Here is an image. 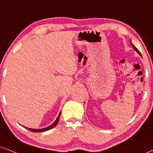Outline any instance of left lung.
Masks as SVG:
<instances>
[{
    "instance_id": "left-lung-1",
    "label": "left lung",
    "mask_w": 153,
    "mask_h": 153,
    "mask_svg": "<svg viewBox=\"0 0 153 153\" xmlns=\"http://www.w3.org/2000/svg\"><path fill=\"white\" fill-rule=\"evenodd\" d=\"M131 45H132V46H133V49H134L135 50H136V51H137V52H138V53H139V54H140V55L141 56V54H140V51H139V50L138 49H137V48L136 47V46H135L134 45H133V44H131Z\"/></svg>"
}]
</instances>
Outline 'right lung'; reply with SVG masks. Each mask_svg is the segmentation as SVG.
I'll return each instance as SVG.
<instances>
[{
	"label": "right lung",
	"instance_id": "right-lung-1",
	"mask_svg": "<svg viewBox=\"0 0 153 153\" xmlns=\"http://www.w3.org/2000/svg\"><path fill=\"white\" fill-rule=\"evenodd\" d=\"M60 116H61V112H60V114H59V116H58L57 119H56V121H55V122H54V123H53V124H52V125L46 127V128H42V129H33V128H27V127H25V128H26L27 129H28L29 131H32V132H35V133H38V132H44V131H48V130H50V129L53 128V127H55L57 125V123H58V122H59V118H60Z\"/></svg>",
	"mask_w": 153,
	"mask_h": 153
}]
</instances>
